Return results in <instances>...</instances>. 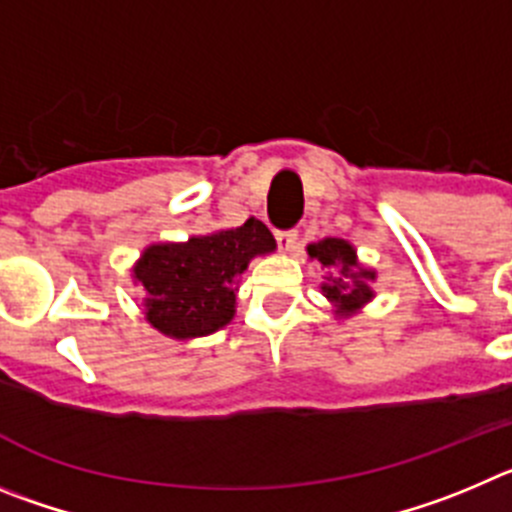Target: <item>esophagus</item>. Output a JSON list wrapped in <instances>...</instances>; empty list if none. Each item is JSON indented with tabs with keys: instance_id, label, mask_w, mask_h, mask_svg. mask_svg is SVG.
I'll return each instance as SVG.
<instances>
[{
	"instance_id": "34e87169",
	"label": "esophagus",
	"mask_w": 512,
	"mask_h": 512,
	"mask_svg": "<svg viewBox=\"0 0 512 512\" xmlns=\"http://www.w3.org/2000/svg\"><path fill=\"white\" fill-rule=\"evenodd\" d=\"M275 242H278L280 252H296L298 250V234L296 229H275Z\"/></svg>"
}]
</instances>
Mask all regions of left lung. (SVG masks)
<instances>
[{"instance_id":"1","label":"left lung","mask_w":512,"mask_h":512,"mask_svg":"<svg viewBox=\"0 0 512 512\" xmlns=\"http://www.w3.org/2000/svg\"><path fill=\"white\" fill-rule=\"evenodd\" d=\"M308 255L316 257L324 267H339L342 273L339 278L329 275V283L321 285L324 296L336 301L342 306V313L354 311L362 303H367L372 298V290L367 285V280L375 278V273L370 270H354L357 267V257H354V250L349 242L344 239H324L319 245H308Z\"/></svg>"}]
</instances>
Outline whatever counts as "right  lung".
Returning <instances> with one entry per match:
<instances>
[{"label": "right lung", "mask_w": 512, "mask_h": 512, "mask_svg": "<svg viewBox=\"0 0 512 512\" xmlns=\"http://www.w3.org/2000/svg\"><path fill=\"white\" fill-rule=\"evenodd\" d=\"M273 250V234L257 219L191 237L186 245L147 247L135 267V278L147 290V321L176 339L222 329L234 316L237 275L252 257Z\"/></svg>", "instance_id": "obj_1"}]
</instances>
